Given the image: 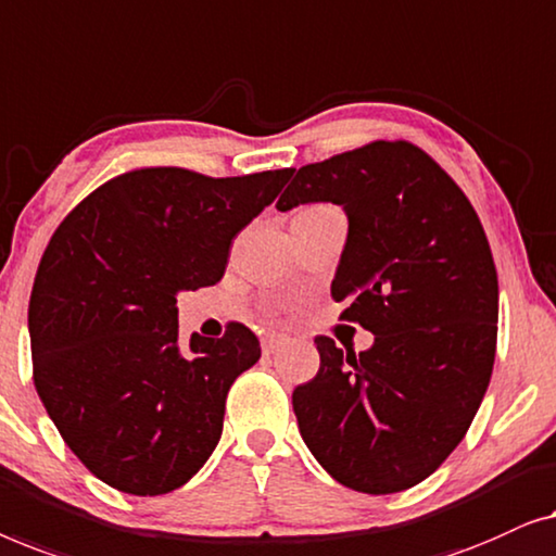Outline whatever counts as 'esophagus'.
I'll return each mask as SVG.
<instances>
[{
	"label": "esophagus",
	"instance_id": "esophagus-1",
	"mask_svg": "<svg viewBox=\"0 0 556 556\" xmlns=\"http://www.w3.org/2000/svg\"><path fill=\"white\" fill-rule=\"evenodd\" d=\"M285 345H289V338H285V334H267V338L262 340L264 355H275L277 350H281Z\"/></svg>",
	"mask_w": 556,
	"mask_h": 556
}]
</instances>
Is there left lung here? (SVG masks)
Wrapping results in <instances>:
<instances>
[{
  "label": "left lung",
  "mask_w": 556,
  "mask_h": 556,
  "mask_svg": "<svg viewBox=\"0 0 556 556\" xmlns=\"http://www.w3.org/2000/svg\"><path fill=\"white\" fill-rule=\"evenodd\" d=\"M300 203L345 211L332 296L375 334L359 355L315 340L319 370L292 393L302 441L342 486L405 491L448 458L489 388L498 281L486 233L453 178L405 140L302 166L277 208Z\"/></svg>",
  "instance_id": "8db88e82"
}]
</instances>
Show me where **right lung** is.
<instances>
[{
  "label": "right lung",
  "mask_w": 556,
  "mask_h": 556,
  "mask_svg": "<svg viewBox=\"0 0 556 556\" xmlns=\"http://www.w3.org/2000/svg\"><path fill=\"white\" fill-rule=\"evenodd\" d=\"M289 176L130 170L52 233L29 296L35 388L70 451L108 486L168 494L214 453L226 393L262 348L239 323L181 348L176 296L224 277L231 239Z\"/></svg>",
  "instance_id": "1"
}]
</instances>
